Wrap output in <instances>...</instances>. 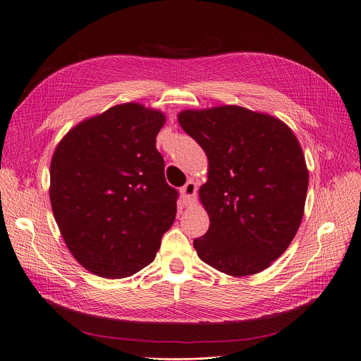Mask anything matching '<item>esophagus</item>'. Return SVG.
<instances>
[{"label":"esophagus","instance_id":"34e87169","mask_svg":"<svg viewBox=\"0 0 361 361\" xmlns=\"http://www.w3.org/2000/svg\"><path fill=\"white\" fill-rule=\"evenodd\" d=\"M180 193H181V197H183V202L185 203L187 207H192L196 203V193H197V185L195 181L189 180L187 181L181 189H180Z\"/></svg>","mask_w":361,"mask_h":361}]
</instances>
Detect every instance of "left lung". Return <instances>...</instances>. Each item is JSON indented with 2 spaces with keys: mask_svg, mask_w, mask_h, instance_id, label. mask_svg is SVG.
<instances>
[{
  "mask_svg": "<svg viewBox=\"0 0 361 361\" xmlns=\"http://www.w3.org/2000/svg\"><path fill=\"white\" fill-rule=\"evenodd\" d=\"M181 128L208 158L199 197L209 230L193 240L199 258L233 277L269 269L302 221L308 169L288 125L242 106L187 109Z\"/></svg>",
  "mask_w": 361,
  "mask_h": 361,
  "instance_id": "obj_1",
  "label": "left lung"
}]
</instances>
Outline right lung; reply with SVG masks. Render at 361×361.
<instances>
[{"label": "right lung", "instance_id": "add662e5", "mask_svg": "<svg viewBox=\"0 0 361 361\" xmlns=\"http://www.w3.org/2000/svg\"><path fill=\"white\" fill-rule=\"evenodd\" d=\"M164 112L122 103L80 122L50 164V200L73 258L92 274L121 279L149 265L177 214L156 149Z\"/></svg>", "mask_w": 361, "mask_h": 361}]
</instances>
